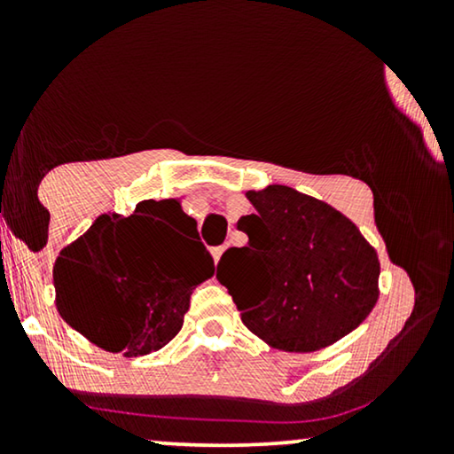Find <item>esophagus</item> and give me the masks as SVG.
<instances>
[{"label":"esophagus","instance_id":"1","mask_svg":"<svg viewBox=\"0 0 454 454\" xmlns=\"http://www.w3.org/2000/svg\"><path fill=\"white\" fill-rule=\"evenodd\" d=\"M223 245H217V247H211V256H213V260H220V256L223 254Z\"/></svg>","mask_w":454,"mask_h":454}]
</instances>
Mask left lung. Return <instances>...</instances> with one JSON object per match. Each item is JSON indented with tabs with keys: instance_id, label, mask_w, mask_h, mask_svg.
I'll use <instances>...</instances> for the list:
<instances>
[{
	"instance_id": "left-lung-1",
	"label": "left lung",
	"mask_w": 454,
	"mask_h": 454,
	"mask_svg": "<svg viewBox=\"0 0 454 454\" xmlns=\"http://www.w3.org/2000/svg\"><path fill=\"white\" fill-rule=\"evenodd\" d=\"M254 213L239 220L247 245L222 254L220 267H239L256 281L217 279L241 311L243 325L269 346L311 352L352 333L378 301L376 249L326 202L286 185L247 192Z\"/></svg>"
}]
</instances>
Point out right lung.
Listing matches in <instances>:
<instances>
[{"mask_svg": "<svg viewBox=\"0 0 454 454\" xmlns=\"http://www.w3.org/2000/svg\"><path fill=\"white\" fill-rule=\"evenodd\" d=\"M168 223L196 228L175 200H143L132 215H100L57 258V309L72 328L108 352L160 350L184 326L190 296L213 275L200 241L176 252Z\"/></svg>", "mask_w": 454, "mask_h": 454, "instance_id": "add662e5", "label": "right lung"}]
</instances>
